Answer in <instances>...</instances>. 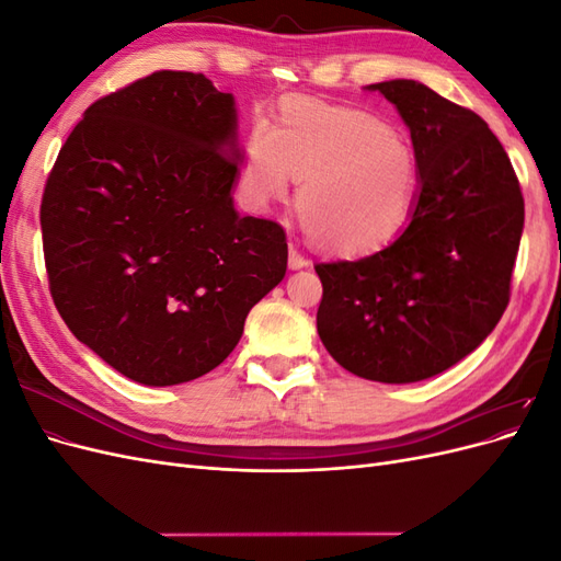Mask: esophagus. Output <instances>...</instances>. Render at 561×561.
<instances>
[{"label": "esophagus", "mask_w": 561, "mask_h": 561, "mask_svg": "<svg viewBox=\"0 0 561 561\" xmlns=\"http://www.w3.org/2000/svg\"><path fill=\"white\" fill-rule=\"evenodd\" d=\"M311 262L304 257V254L297 250V245H290V266L293 268H304V266H309Z\"/></svg>", "instance_id": "1"}]
</instances>
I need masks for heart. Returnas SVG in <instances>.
Here are the masks:
<instances>
[{
  "instance_id": "obj_1",
  "label": "heart",
  "mask_w": 561,
  "mask_h": 561,
  "mask_svg": "<svg viewBox=\"0 0 561 561\" xmlns=\"http://www.w3.org/2000/svg\"><path fill=\"white\" fill-rule=\"evenodd\" d=\"M299 182L297 215L309 239L344 257L393 243L414 213L421 168L414 147L379 116L348 107L293 105L274 130L250 138L241 190L268 208Z\"/></svg>"
}]
</instances>
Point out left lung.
I'll return each instance as SVG.
<instances>
[{"label":"left lung","mask_w":561,"mask_h":561,"mask_svg":"<svg viewBox=\"0 0 561 561\" xmlns=\"http://www.w3.org/2000/svg\"><path fill=\"white\" fill-rule=\"evenodd\" d=\"M410 126V225L363 260L316 264L318 334L351 375L412 383L478 348L511 301L524 227L515 168L484 118L412 79L371 83Z\"/></svg>","instance_id":"1"}]
</instances>
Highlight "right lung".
<instances>
[{"label":"right lung","instance_id":"right-lung-1","mask_svg":"<svg viewBox=\"0 0 561 561\" xmlns=\"http://www.w3.org/2000/svg\"><path fill=\"white\" fill-rule=\"evenodd\" d=\"M239 159L231 93L175 70L95 100L60 147L39 208L48 290L124 377H203L283 280V227L233 208Z\"/></svg>","mask_w":561,"mask_h":561}]
</instances>
